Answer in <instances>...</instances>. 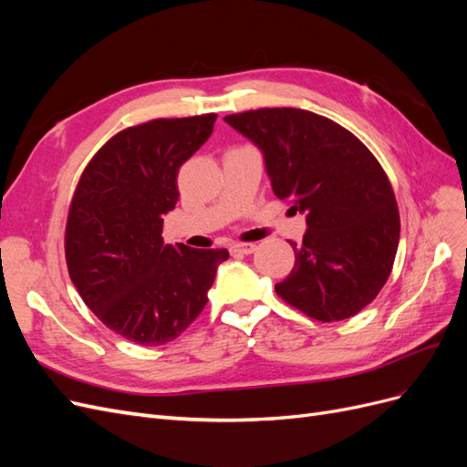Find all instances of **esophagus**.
I'll use <instances>...</instances> for the list:
<instances>
[{
  "label": "esophagus",
  "mask_w": 467,
  "mask_h": 467,
  "mask_svg": "<svg viewBox=\"0 0 467 467\" xmlns=\"http://www.w3.org/2000/svg\"><path fill=\"white\" fill-rule=\"evenodd\" d=\"M255 249H257L255 244H234L232 245V253H237V255H251Z\"/></svg>",
  "instance_id": "esophagus-1"
}]
</instances>
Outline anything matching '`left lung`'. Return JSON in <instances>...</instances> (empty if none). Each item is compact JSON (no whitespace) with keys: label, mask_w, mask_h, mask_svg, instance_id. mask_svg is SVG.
I'll return each mask as SVG.
<instances>
[{"label":"left lung","mask_w":467,"mask_h":467,"mask_svg":"<svg viewBox=\"0 0 467 467\" xmlns=\"http://www.w3.org/2000/svg\"><path fill=\"white\" fill-rule=\"evenodd\" d=\"M255 144L280 201L306 214L296 263L275 286L307 317L357 316L384 288L400 244V210L379 161L341 124L304 109H257L223 119Z\"/></svg>","instance_id":"obj_1"}]
</instances>
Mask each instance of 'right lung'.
Returning <instances> with one entry per match:
<instances>
[{
    "label": "right lung",
    "instance_id": "1",
    "mask_svg": "<svg viewBox=\"0 0 467 467\" xmlns=\"http://www.w3.org/2000/svg\"><path fill=\"white\" fill-rule=\"evenodd\" d=\"M214 112L155 119L112 136L83 169L67 212L74 286L109 329L142 347L173 341L201 316L225 249L163 244L179 167L214 130Z\"/></svg>",
    "mask_w": 467,
    "mask_h": 467
}]
</instances>
